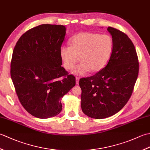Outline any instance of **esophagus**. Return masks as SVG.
Here are the masks:
<instances>
[{
    "label": "esophagus",
    "mask_w": 150,
    "mask_h": 150,
    "mask_svg": "<svg viewBox=\"0 0 150 150\" xmlns=\"http://www.w3.org/2000/svg\"><path fill=\"white\" fill-rule=\"evenodd\" d=\"M76 84H79V77H76Z\"/></svg>",
    "instance_id": "obj_1"
}]
</instances>
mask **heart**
Masks as SVG:
<instances>
[{"label": "heart", "instance_id": "1", "mask_svg": "<svg viewBox=\"0 0 150 150\" xmlns=\"http://www.w3.org/2000/svg\"><path fill=\"white\" fill-rule=\"evenodd\" d=\"M70 46L60 48V56L65 68L71 70L79 60L75 74L82 75L89 71L97 72L109 61L113 50V39L109 35L91 32L78 33L70 39Z\"/></svg>", "mask_w": 150, "mask_h": 150}]
</instances>
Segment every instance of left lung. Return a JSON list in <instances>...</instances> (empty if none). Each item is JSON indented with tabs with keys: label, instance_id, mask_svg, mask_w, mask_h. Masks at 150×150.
Here are the masks:
<instances>
[{
	"label": "left lung",
	"instance_id": "1",
	"mask_svg": "<svg viewBox=\"0 0 150 150\" xmlns=\"http://www.w3.org/2000/svg\"><path fill=\"white\" fill-rule=\"evenodd\" d=\"M113 53L107 65L96 74L81 79V108L93 119L113 115L128 103L138 77L139 64L132 41L126 34L112 27Z\"/></svg>",
	"mask_w": 150,
	"mask_h": 150
}]
</instances>
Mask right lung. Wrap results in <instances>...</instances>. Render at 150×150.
I'll return each instance as SVG.
<instances>
[{
  "label": "right lung",
  "instance_id": "right-lung-1",
  "mask_svg": "<svg viewBox=\"0 0 150 150\" xmlns=\"http://www.w3.org/2000/svg\"><path fill=\"white\" fill-rule=\"evenodd\" d=\"M62 25L41 24L20 37L13 51L10 74L18 100L28 113L40 119L57 115L60 102L75 85V77L61 66Z\"/></svg>",
  "mask_w": 150,
  "mask_h": 150
}]
</instances>
